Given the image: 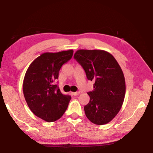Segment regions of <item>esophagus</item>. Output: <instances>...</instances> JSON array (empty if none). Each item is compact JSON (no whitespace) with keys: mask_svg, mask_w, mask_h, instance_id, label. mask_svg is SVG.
Instances as JSON below:
<instances>
[{"mask_svg":"<svg viewBox=\"0 0 153 153\" xmlns=\"http://www.w3.org/2000/svg\"><path fill=\"white\" fill-rule=\"evenodd\" d=\"M79 94H80V92H79V91H77V92H74V93H72V95H74V96L78 95H79Z\"/></svg>","mask_w":153,"mask_h":153,"instance_id":"1","label":"esophagus"}]
</instances>
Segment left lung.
Wrapping results in <instances>:
<instances>
[{
  "label": "left lung",
  "mask_w": 153,
  "mask_h": 153,
  "mask_svg": "<svg viewBox=\"0 0 153 153\" xmlns=\"http://www.w3.org/2000/svg\"><path fill=\"white\" fill-rule=\"evenodd\" d=\"M74 58L87 79L94 81L93 91L88 93L90 102L84 106L85 116L95 125L109 123L124 101L125 81L121 68L111 54L103 50L80 49Z\"/></svg>",
  "instance_id": "8db88e82"
}]
</instances>
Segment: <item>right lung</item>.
I'll list each match as a JSON object with an SVG mask.
<instances>
[{
    "label": "right lung",
    "mask_w": 153,
    "mask_h": 153,
    "mask_svg": "<svg viewBox=\"0 0 153 153\" xmlns=\"http://www.w3.org/2000/svg\"><path fill=\"white\" fill-rule=\"evenodd\" d=\"M73 52L44 53L33 60L25 74L23 92L27 104L35 116L47 122L58 120L68 108L71 97L62 94L55 82Z\"/></svg>",
    "instance_id": "1"
}]
</instances>
